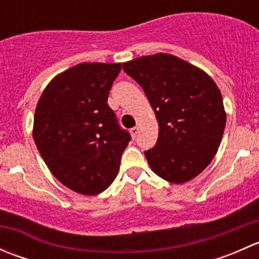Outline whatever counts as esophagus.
<instances>
[{
    "label": "esophagus",
    "instance_id": "1",
    "mask_svg": "<svg viewBox=\"0 0 259 259\" xmlns=\"http://www.w3.org/2000/svg\"><path fill=\"white\" fill-rule=\"evenodd\" d=\"M130 133H132V137L135 139V138L138 137V134H139V127L138 126L133 127V129H130Z\"/></svg>",
    "mask_w": 259,
    "mask_h": 259
}]
</instances>
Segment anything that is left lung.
Returning <instances> with one entry per match:
<instances>
[{"mask_svg":"<svg viewBox=\"0 0 259 259\" xmlns=\"http://www.w3.org/2000/svg\"><path fill=\"white\" fill-rule=\"evenodd\" d=\"M122 70L142 86L158 119L155 146L144 151L151 170L176 184L195 178L215 155L226 126L218 86L168 54L132 60Z\"/></svg>","mask_w":259,"mask_h":259,"instance_id":"1","label":"left lung"}]
</instances>
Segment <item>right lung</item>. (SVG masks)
Here are the masks:
<instances>
[{
    "label": "right lung",
    "mask_w": 259,
    "mask_h": 259,
    "mask_svg": "<svg viewBox=\"0 0 259 259\" xmlns=\"http://www.w3.org/2000/svg\"><path fill=\"white\" fill-rule=\"evenodd\" d=\"M121 64L85 62L46 86L33 119V140L51 173L71 190L104 192L116 178L129 132L108 98Z\"/></svg>",
    "instance_id": "obj_1"
}]
</instances>
